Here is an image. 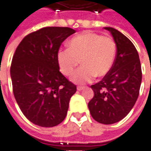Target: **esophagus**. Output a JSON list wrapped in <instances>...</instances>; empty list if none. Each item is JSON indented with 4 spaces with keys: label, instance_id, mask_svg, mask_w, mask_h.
I'll list each match as a JSON object with an SVG mask.
<instances>
[{
    "label": "esophagus",
    "instance_id": "obj_1",
    "mask_svg": "<svg viewBox=\"0 0 151 151\" xmlns=\"http://www.w3.org/2000/svg\"><path fill=\"white\" fill-rule=\"evenodd\" d=\"M85 87H84V86H78L77 87V89H78V91H82L83 89H85Z\"/></svg>",
    "mask_w": 151,
    "mask_h": 151
}]
</instances>
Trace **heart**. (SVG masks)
Instances as JSON below:
<instances>
[{"instance_id": "obj_1", "label": "heart", "mask_w": 151, "mask_h": 151, "mask_svg": "<svg viewBox=\"0 0 151 151\" xmlns=\"http://www.w3.org/2000/svg\"><path fill=\"white\" fill-rule=\"evenodd\" d=\"M116 55L114 41L110 37L94 33H84L74 37L68 42V48L60 49L57 60L60 70L75 84L83 85L96 77L106 75L112 67Z\"/></svg>"}]
</instances>
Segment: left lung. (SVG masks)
<instances>
[{
    "mask_svg": "<svg viewBox=\"0 0 151 151\" xmlns=\"http://www.w3.org/2000/svg\"><path fill=\"white\" fill-rule=\"evenodd\" d=\"M112 35L117 54L112 67L99 82L92 85L94 96L88 103L96 122L111 124L130 112L138 99L142 70L136 48L132 41L112 27H104Z\"/></svg>",
    "mask_w": 151,
    "mask_h": 151,
    "instance_id": "8db88e82",
    "label": "left lung"
}]
</instances>
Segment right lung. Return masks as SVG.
<instances>
[{
  "label": "right lung",
  "mask_w": 151,
  "mask_h": 151,
  "mask_svg": "<svg viewBox=\"0 0 151 151\" xmlns=\"http://www.w3.org/2000/svg\"><path fill=\"white\" fill-rule=\"evenodd\" d=\"M75 30L44 27L28 34L15 50L10 69L13 93L22 114L41 127L60 124L77 88L60 72L57 53Z\"/></svg>",
  "instance_id": "right-lung-1"
}]
</instances>
